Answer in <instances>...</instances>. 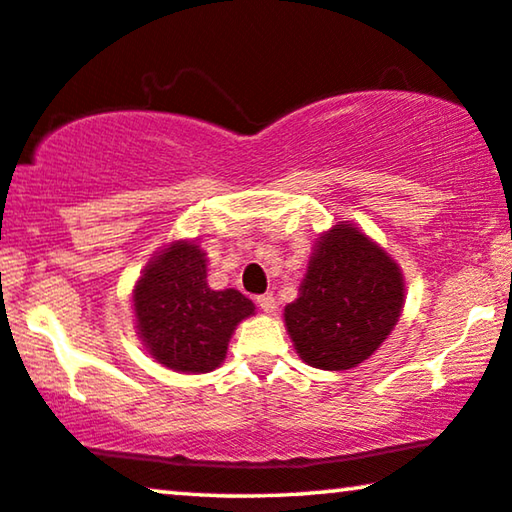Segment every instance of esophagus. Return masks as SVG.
<instances>
[{
	"instance_id": "obj_1",
	"label": "esophagus",
	"mask_w": 512,
	"mask_h": 512,
	"mask_svg": "<svg viewBox=\"0 0 512 512\" xmlns=\"http://www.w3.org/2000/svg\"><path fill=\"white\" fill-rule=\"evenodd\" d=\"M257 306L262 308L264 313H273L276 311V299H273V294H259Z\"/></svg>"
}]
</instances>
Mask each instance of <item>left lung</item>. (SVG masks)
<instances>
[{
    "mask_svg": "<svg viewBox=\"0 0 512 512\" xmlns=\"http://www.w3.org/2000/svg\"><path fill=\"white\" fill-rule=\"evenodd\" d=\"M403 290L399 264L362 229L338 222L315 241L299 297L285 306L294 350L315 369L362 364L399 322Z\"/></svg>",
    "mask_w": 512,
    "mask_h": 512,
    "instance_id": "8db88e82",
    "label": "left lung"
}]
</instances>
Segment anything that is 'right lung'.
Returning <instances> with one entry per match:
<instances>
[{"mask_svg":"<svg viewBox=\"0 0 512 512\" xmlns=\"http://www.w3.org/2000/svg\"><path fill=\"white\" fill-rule=\"evenodd\" d=\"M132 301L150 355L183 373L218 369L236 325L255 313L239 290L208 287L206 253L194 241H174L150 259Z\"/></svg>","mask_w":512,"mask_h":512,"instance_id":"right-lung-1","label":"right lung"}]
</instances>
